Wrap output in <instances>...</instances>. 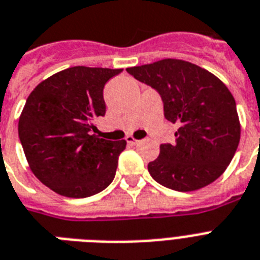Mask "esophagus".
<instances>
[{
    "label": "esophagus",
    "instance_id": "esophagus-1",
    "mask_svg": "<svg viewBox=\"0 0 260 260\" xmlns=\"http://www.w3.org/2000/svg\"><path fill=\"white\" fill-rule=\"evenodd\" d=\"M125 140H126V143H128V144H131V145H135V144H137V143H139V140L134 139V137H132V136H128L125 139Z\"/></svg>",
    "mask_w": 260,
    "mask_h": 260
}]
</instances>
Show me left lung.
Returning a JSON list of instances; mask_svg holds the SVG:
<instances>
[{"label":"left lung","instance_id":"8db88e82","mask_svg":"<svg viewBox=\"0 0 260 260\" xmlns=\"http://www.w3.org/2000/svg\"><path fill=\"white\" fill-rule=\"evenodd\" d=\"M126 72L160 94L164 117L179 125L174 143L160 145L159 157L148 164L152 178L180 192L216 180L240 140L236 103L229 88L206 69L174 58Z\"/></svg>","mask_w":260,"mask_h":260}]
</instances>
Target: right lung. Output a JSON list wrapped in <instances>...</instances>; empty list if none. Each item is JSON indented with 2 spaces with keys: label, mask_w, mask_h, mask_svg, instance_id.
<instances>
[{
  "label": "right lung",
  "mask_w": 260,
  "mask_h": 260,
  "mask_svg": "<svg viewBox=\"0 0 260 260\" xmlns=\"http://www.w3.org/2000/svg\"><path fill=\"white\" fill-rule=\"evenodd\" d=\"M123 69L73 67L36 86L18 121L30 170L42 184L68 198L105 189L116 175L125 140L101 139L96 121L105 115V84Z\"/></svg>",
  "instance_id": "add662e5"
}]
</instances>
